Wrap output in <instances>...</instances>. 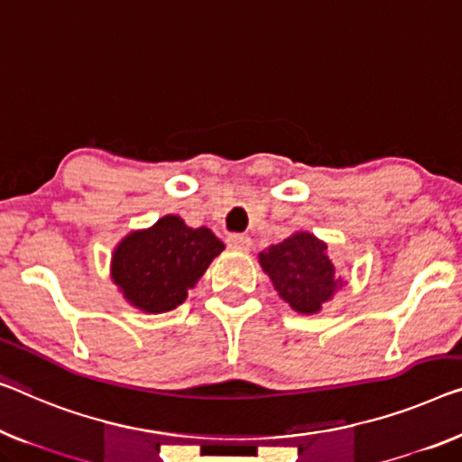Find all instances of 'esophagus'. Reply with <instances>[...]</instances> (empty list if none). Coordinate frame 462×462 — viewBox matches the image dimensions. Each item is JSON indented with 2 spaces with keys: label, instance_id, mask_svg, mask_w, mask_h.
I'll return each mask as SVG.
<instances>
[{
  "label": "esophagus",
  "instance_id": "1",
  "mask_svg": "<svg viewBox=\"0 0 462 462\" xmlns=\"http://www.w3.org/2000/svg\"><path fill=\"white\" fill-rule=\"evenodd\" d=\"M251 245H253V240L249 236H245V234H230L228 236V246H232V249L249 251Z\"/></svg>",
  "mask_w": 462,
  "mask_h": 462
}]
</instances>
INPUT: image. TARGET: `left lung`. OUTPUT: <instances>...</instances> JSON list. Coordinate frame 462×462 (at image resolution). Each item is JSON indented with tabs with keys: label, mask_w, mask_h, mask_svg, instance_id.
<instances>
[{
	"label": "left lung",
	"mask_w": 462,
	"mask_h": 462,
	"mask_svg": "<svg viewBox=\"0 0 462 462\" xmlns=\"http://www.w3.org/2000/svg\"><path fill=\"white\" fill-rule=\"evenodd\" d=\"M259 263L273 288L302 315L321 311L323 302L342 288L336 267L328 257V245L309 232H297L259 253Z\"/></svg>",
	"instance_id": "obj_1"
}]
</instances>
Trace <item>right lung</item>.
<instances>
[{"label": "right lung", "instance_id": "add662e5", "mask_svg": "<svg viewBox=\"0 0 462 462\" xmlns=\"http://www.w3.org/2000/svg\"><path fill=\"white\" fill-rule=\"evenodd\" d=\"M224 251L209 228H190L178 216H163L147 230L130 232L112 254V280L130 305L165 313L187 300L189 288Z\"/></svg>", "mask_w": 462, "mask_h": 462}]
</instances>
